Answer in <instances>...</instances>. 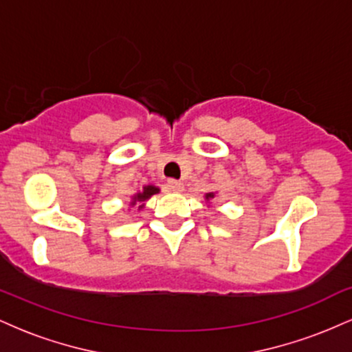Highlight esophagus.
I'll return each mask as SVG.
<instances>
[{
    "instance_id": "obj_1",
    "label": "esophagus",
    "mask_w": 352,
    "mask_h": 352,
    "mask_svg": "<svg viewBox=\"0 0 352 352\" xmlns=\"http://www.w3.org/2000/svg\"><path fill=\"white\" fill-rule=\"evenodd\" d=\"M167 188L168 192H173V193H180L182 190H184V184L179 180H168L167 182Z\"/></svg>"
}]
</instances>
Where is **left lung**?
Here are the masks:
<instances>
[{
    "label": "left lung",
    "mask_w": 352,
    "mask_h": 352,
    "mask_svg": "<svg viewBox=\"0 0 352 352\" xmlns=\"http://www.w3.org/2000/svg\"><path fill=\"white\" fill-rule=\"evenodd\" d=\"M213 199H215V192H208V193H205V200L210 201V200H213Z\"/></svg>",
    "instance_id": "obj_1"
}]
</instances>
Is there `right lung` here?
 <instances>
[{
	"label": "right lung",
	"instance_id": "obj_1",
	"mask_svg": "<svg viewBox=\"0 0 352 352\" xmlns=\"http://www.w3.org/2000/svg\"><path fill=\"white\" fill-rule=\"evenodd\" d=\"M159 192H160V188L157 187V185H153V184L144 185L142 188H137L135 192L132 193L131 200H129V207H137L139 210H142L145 207V201Z\"/></svg>",
	"mask_w": 352,
	"mask_h": 352
}]
</instances>
